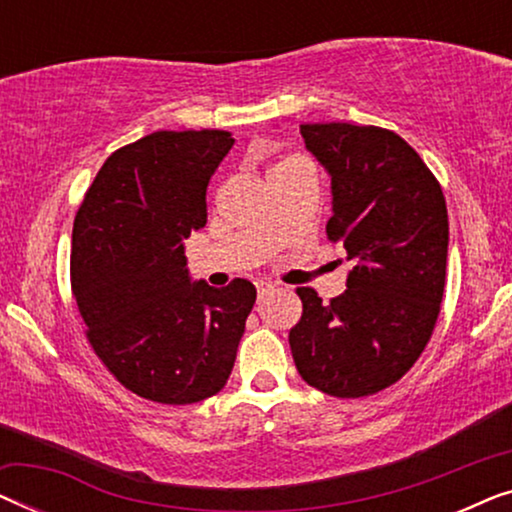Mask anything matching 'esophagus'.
<instances>
[{
	"label": "esophagus",
	"instance_id": "34e87169",
	"mask_svg": "<svg viewBox=\"0 0 512 512\" xmlns=\"http://www.w3.org/2000/svg\"><path fill=\"white\" fill-rule=\"evenodd\" d=\"M256 291H258V298H265L268 296L270 291H275V284H270V282H256Z\"/></svg>",
	"mask_w": 512,
	"mask_h": 512
}]
</instances>
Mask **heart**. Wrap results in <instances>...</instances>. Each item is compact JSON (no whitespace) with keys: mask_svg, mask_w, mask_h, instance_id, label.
<instances>
[{"mask_svg":"<svg viewBox=\"0 0 512 512\" xmlns=\"http://www.w3.org/2000/svg\"><path fill=\"white\" fill-rule=\"evenodd\" d=\"M298 165H310V163H307V160L300 158V156H286V158H282V160H277V163L272 165L270 172L286 170V167H298Z\"/></svg>","mask_w":512,"mask_h":512,"instance_id":"1","label":"heart"}]
</instances>
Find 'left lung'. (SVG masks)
Here are the masks:
<instances>
[{
	"label": "left lung",
	"instance_id": "obj_1",
	"mask_svg": "<svg viewBox=\"0 0 512 512\" xmlns=\"http://www.w3.org/2000/svg\"><path fill=\"white\" fill-rule=\"evenodd\" d=\"M300 132L331 174L326 235L345 247L352 270L331 303L296 289L303 317L289 331L291 354L310 387L373 396L415 366L436 328L450 242L445 195L396 132L352 123H307Z\"/></svg>",
	"mask_w": 512,
	"mask_h": 512
}]
</instances>
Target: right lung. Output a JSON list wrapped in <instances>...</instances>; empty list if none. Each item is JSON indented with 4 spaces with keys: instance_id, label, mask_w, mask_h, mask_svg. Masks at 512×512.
Instances as JSON below:
<instances>
[{
    "instance_id": "right-lung-1",
    "label": "right lung",
    "mask_w": 512,
    "mask_h": 512,
    "mask_svg": "<svg viewBox=\"0 0 512 512\" xmlns=\"http://www.w3.org/2000/svg\"><path fill=\"white\" fill-rule=\"evenodd\" d=\"M226 130H158L111 153L74 216L72 296L104 368L132 394L188 405L233 370L256 286L191 284L184 240L207 223Z\"/></svg>"
}]
</instances>
